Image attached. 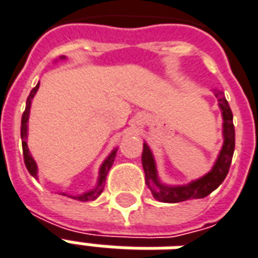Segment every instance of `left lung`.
<instances>
[{"mask_svg":"<svg viewBox=\"0 0 258 258\" xmlns=\"http://www.w3.org/2000/svg\"><path fill=\"white\" fill-rule=\"evenodd\" d=\"M214 95L218 99V106L222 113V144L220 155L217 157L214 166L209 173L203 175L202 178L190 181L186 185H164L160 182L157 175L156 162L152 155L148 144L144 142V151H142V167L145 171V182L148 188L151 189L153 198L163 203H178L189 199H202L210 195L214 189H217L222 181L227 177L229 171V166L232 162L233 151H235V127H233L232 110L228 105L227 99L222 91L214 90Z\"/></svg>","mask_w":258,"mask_h":258,"instance_id":"obj_1","label":"left lung"}]
</instances>
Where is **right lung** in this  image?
<instances>
[{
    "mask_svg": "<svg viewBox=\"0 0 258 258\" xmlns=\"http://www.w3.org/2000/svg\"><path fill=\"white\" fill-rule=\"evenodd\" d=\"M62 59H64V56H62ZM38 87H40V83L31 90L30 95L27 96V101H26V109L23 112V116H22V125H20V137H22V146H23V159H25V164L29 173L36 177L37 178V163L34 162V159L30 155V151H29V146H27V123H29V114H30V106H31V99L34 98L36 92L38 91ZM116 152L117 149L109 155V156L105 159V162L102 163L101 168H99V177H98V182H96L95 188H92L88 192L85 194H81L79 196H70L73 199H77L80 202H88V200H95L99 195L102 194V190L105 188V182H106V175L109 173V170L112 167L113 162H114V157H116ZM66 195V194H62Z\"/></svg>",
    "mask_w": 258,
    "mask_h": 258,
    "instance_id": "right-lung-1",
    "label": "right lung"
}]
</instances>
